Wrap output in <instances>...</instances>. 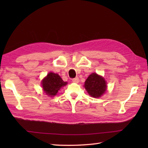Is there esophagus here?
Segmentation results:
<instances>
[{"instance_id":"1","label":"esophagus","mask_w":148,"mask_h":148,"mask_svg":"<svg viewBox=\"0 0 148 148\" xmlns=\"http://www.w3.org/2000/svg\"><path fill=\"white\" fill-rule=\"evenodd\" d=\"M72 82L78 83H79V78H78L77 77L73 78V79H72Z\"/></svg>"}]
</instances>
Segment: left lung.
I'll return each mask as SVG.
<instances>
[{"instance_id":"obj_1","label":"left lung","mask_w":148,"mask_h":148,"mask_svg":"<svg viewBox=\"0 0 148 148\" xmlns=\"http://www.w3.org/2000/svg\"><path fill=\"white\" fill-rule=\"evenodd\" d=\"M84 87L91 97L99 98L106 91V81L102 76L92 73L86 79Z\"/></svg>"}]
</instances>
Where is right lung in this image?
I'll return each mask as SVG.
<instances>
[{
    "label": "right lung",
    "instance_id": "obj_1",
    "mask_svg": "<svg viewBox=\"0 0 148 148\" xmlns=\"http://www.w3.org/2000/svg\"><path fill=\"white\" fill-rule=\"evenodd\" d=\"M42 86L44 92L47 95L54 97L62 87L67 84L64 82L58 74L49 72L47 76L42 80Z\"/></svg>",
    "mask_w": 148,
    "mask_h": 148
}]
</instances>
